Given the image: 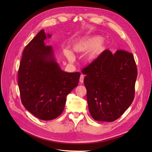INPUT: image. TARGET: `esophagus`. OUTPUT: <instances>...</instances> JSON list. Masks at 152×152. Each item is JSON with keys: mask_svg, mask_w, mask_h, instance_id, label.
I'll return each instance as SVG.
<instances>
[{"mask_svg": "<svg viewBox=\"0 0 152 152\" xmlns=\"http://www.w3.org/2000/svg\"><path fill=\"white\" fill-rule=\"evenodd\" d=\"M84 75H81L80 76V78H79V82H80L81 84H83V82H84Z\"/></svg>", "mask_w": 152, "mask_h": 152, "instance_id": "1", "label": "esophagus"}]
</instances>
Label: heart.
<instances>
[{
  "instance_id": "obj_1",
  "label": "heart",
  "mask_w": 152,
  "mask_h": 152,
  "mask_svg": "<svg viewBox=\"0 0 152 152\" xmlns=\"http://www.w3.org/2000/svg\"><path fill=\"white\" fill-rule=\"evenodd\" d=\"M73 50L76 52L86 53V58L89 61H93L96 59L104 50V44L101 41L99 36H93L89 38L80 40L73 44ZM65 54L69 61L75 60V56L71 50H66Z\"/></svg>"
}]
</instances>
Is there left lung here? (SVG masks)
Masks as SVG:
<instances>
[{"label":"left lung","instance_id":"obj_1","mask_svg":"<svg viewBox=\"0 0 152 152\" xmlns=\"http://www.w3.org/2000/svg\"><path fill=\"white\" fill-rule=\"evenodd\" d=\"M82 73L89 110L95 121H114L131 105L137 76L132 53L105 50Z\"/></svg>","mask_w":152,"mask_h":152}]
</instances>
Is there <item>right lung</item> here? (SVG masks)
<instances>
[{"mask_svg":"<svg viewBox=\"0 0 152 152\" xmlns=\"http://www.w3.org/2000/svg\"><path fill=\"white\" fill-rule=\"evenodd\" d=\"M51 35L42 29L25 47L18 83L22 104L37 118L49 121L64 110L66 96L78 85L81 73H67L55 60L52 47L44 41Z\"/></svg>","mask_w":152,"mask_h":152,"instance_id":"right-lung-1","label":"right lung"}]
</instances>
